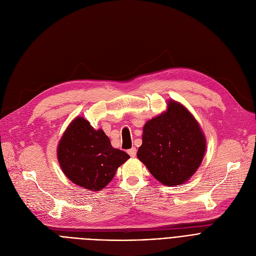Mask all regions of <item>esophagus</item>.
Returning <instances> with one entry per match:
<instances>
[{"instance_id":"obj_1","label":"esophagus","mask_w":256,"mask_h":256,"mask_svg":"<svg viewBox=\"0 0 256 256\" xmlns=\"http://www.w3.org/2000/svg\"><path fill=\"white\" fill-rule=\"evenodd\" d=\"M128 154L132 156V158H134V156H136V154H137V150L135 148V147H132V148H130V150H128Z\"/></svg>"}]
</instances>
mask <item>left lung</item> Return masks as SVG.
<instances>
[{
  "label": "left lung",
  "mask_w": 256,
  "mask_h": 256,
  "mask_svg": "<svg viewBox=\"0 0 256 256\" xmlns=\"http://www.w3.org/2000/svg\"><path fill=\"white\" fill-rule=\"evenodd\" d=\"M206 139L191 113L170 102L168 111L147 121L137 156L166 186L189 180L204 158Z\"/></svg>",
  "instance_id": "left-lung-1"
}]
</instances>
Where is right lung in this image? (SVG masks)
<instances>
[{
  "label": "right lung",
  "instance_id": "1",
  "mask_svg": "<svg viewBox=\"0 0 256 256\" xmlns=\"http://www.w3.org/2000/svg\"><path fill=\"white\" fill-rule=\"evenodd\" d=\"M128 158L126 152L112 147L102 130H96L82 117L67 128L58 146V160L65 176L87 190L104 188Z\"/></svg>",
  "mask_w": 256,
  "mask_h": 256
}]
</instances>
